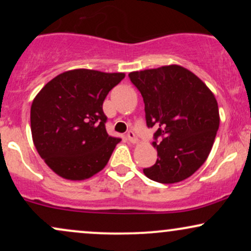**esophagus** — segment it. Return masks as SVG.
Listing matches in <instances>:
<instances>
[{"label": "esophagus", "mask_w": 251, "mask_h": 251, "mask_svg": "<svg viewBox=\"0 0 251 251\" xmlns=\"http://www.w3.org/2000/svg\"><path fill=\"white\" fill-rule=\"evenodd\" d=\"M126 137H127L128 142L132 143V144H137L138 142H139V139H138V137H137V135H135V133H134L133 131H129L128 133H127V135H126Z\"/></svg>", "instance_id": "1"}]
</instances>
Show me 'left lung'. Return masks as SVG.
<instances>
[{"label":"left lung","mask_w":251,"mask_h":251,"mask_svg":"<svg viewBox=\"0 0 251 251\" xmlns=\"http://www.w3.org/2000/svg\"><path fill=\"white\" fill-rule=\"evenodd\" d=\"M131 81L142 93L146 124L158 127L157 162L144 175L162 184L192 176L203 165L214 145L218 126V103L210 88L179 65L131 72Z\"/></svg>","instance_id":"obj_1"}]
</instances>
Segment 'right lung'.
<instances>
[{
  "mask_svg": "<svg viewBox=\"0 0 251 251\" xmlns=\"http://www.w3.org/2000/svg\"><path fill=\"white\" fill-rule=\"evenodd\" d=\"M124 77L125 73L77 68L56 75L34 98V145L57 176L85 180L107 165L120 139L106 132L102 103Z\"/></svg>",
  "mask_w": 251,
  "mask_h": 251,
  "instance_id": "1",
  "label": "right lung"
}]
</instances>
